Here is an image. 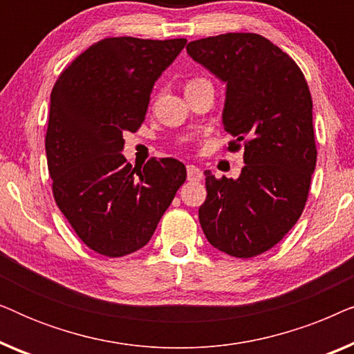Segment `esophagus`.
Here are the masks:
<instances>
[{
    "instance_id": "obj_1",
    "label": "esophagus",
    "mask_w": 354,
    "mask_h": 354,
    "mask_svg": "<svg viewBox=\"0 0 354 354\" xmlns=\"http://www.w3.org/2000/svg\"><path fill=\"white\" fill-rule=\"evenodd\" d=\"M187 177L190 182H200L203 178V171L200 167L190 164V166H187Z\"/></svg>"
}]
</instances>
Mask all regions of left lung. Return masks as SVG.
Segmentation results:
<instances>
[{"mask_svg":"<svg viewBox=\"0 0 354 354\" xmlns=\"http://www.w3.org/2000/svg\"><path fill=\"white\" fill-rule=\"evenodd\" d=\"M187 53L225 84L229 148L245 145L239 178L205 171L201 229L214 248L253 258L277 245L306 205L317 158L311 93L292 57L256 33L201 38Z\"/></svg>","mask_w":354,"mask_h":354,"instance_id":"obj_1","label":"left lung"}]
</instances>
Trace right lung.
Masks as SVG:
<instances>
[{
	"label": "right lung",
	"instance_id": "1",
	"mask_svg": "<svg viewBox=\"0 0 354 354\" xmlns=\"http://www.w3.org/2000/svg\"><path fill=\"white\" fill-rule=\"evenodd\" d=\"M185 43L104 38L53 86L45 142L53 195L96 253L119 258L143 248L185 182L177 159L153 158L137 169L122 156V133L142 125L154 84Z\"/></svg>",
	"mask_w": 354,
	"mask_h": 354
}]
</instances>
